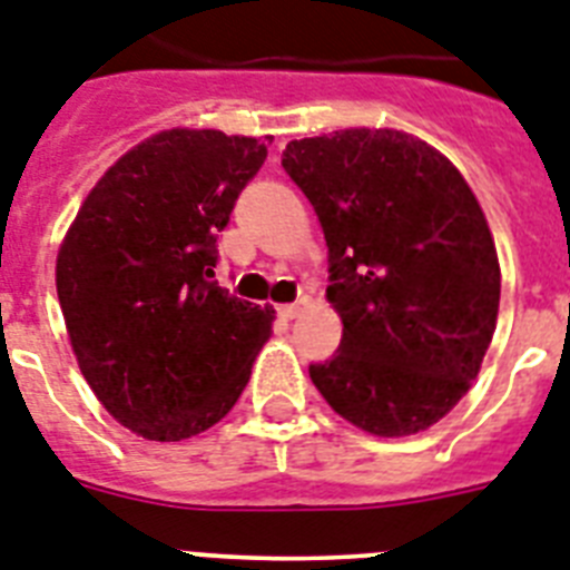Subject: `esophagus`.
I'll return each instance as SVG.
<instances>
[{"mask_svg":"<svg viewBox=\"0 0 570 570\" xmlns=\"http://www.w3.org/2000/svg\"><path fill=\"white\" fill-rule=\"evenodd\" d=\"M298 313H301V304H281V307H277V316L284 318V322H293Z\"/></svg>","mask_w":570,"mask_h":570,"instance_id":"esophagus-1","label":"esophagus"}]
</instances>
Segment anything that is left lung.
I'll use <instances>...</instances> for the list:
<instances>
[{
  "instance_id": "left-lung-1",
  "label": "left lung",
  "mask_w": 570,
  "mask_h": 570,
  "mask_svg": "<svg viewBox=\"0 0 570 570\" xmlns=\"http://www.w3.org/2000/svg\"><path fill=\"white\" fill-rule=\"evenodd\" d=\"M325 230L340 351L309 365L333 413L413 436L471 390L492 342L501 263L469 180L395 128L293 140L281 157Z\"/></svg>"
}]
</instances>
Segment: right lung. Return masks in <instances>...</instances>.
<instances>
[{"label":"right lung","mask_w":570,"mask_h":570,"mask_svg":"<svg viewBox=\"0 0 570 570\" xmlns=\"http://www.w3.org/2000/svg\"><path fill=\"white\" fill-rule=\"evenodd\" d=\"M266 142L166 128L125 151L78 207L55 286L78 368L149 442L198 436L230 413L275 309L210 284L216 234Z\"/></svg>","instance_id":"right-lung-1"}]
</instances>
